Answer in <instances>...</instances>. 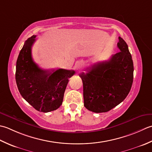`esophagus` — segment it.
<instances>
[{"mask_svg":"<svg viewBox=\"0 0 152 152\" xmlns=\"http://www.w3.org/2000/svg\"><path fill=\"white\" fill-rule=\"evenodd\" d=\"M81 67H82V65L80 64H79V65H78V69H81Z\"/></svg>","mask_w":152,"mask_h":152,"instance_id":"esophagus-1","label":"esophagus"}]
</instances>
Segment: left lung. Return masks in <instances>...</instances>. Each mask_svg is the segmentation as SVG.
<instances>
[{
	"label": "left lung",
	"instance_id": "8db88e82",
	"mask_svg": "<svg viewBox=\"0 0 152 152\" xmlns=\"http://www.w3.org/2000/svg\"><path fill=\"white\" fill-rule=\"evenodd\" d=\"M120 52L109 61L94 64L80 74L83 83L84 106L92 112L103 113L122 102L131 91L134 66L126 42L119 37Z\"/></svg>",
	"mask_w": 152,
	"mask_h": 152
}]
</instances>
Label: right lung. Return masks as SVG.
<instances>
[{
	"instance_id": "obj_1",
	"label": "right lung",
	"mask_w": 152,
	"mask_h": 152,
	"mask_svg": "<svg viewBox=\"0 0 152 152\" xmlns=\"http://www.w3.org/2000/svg\"><path fill=\"white\" fill-rule=\"evenodd\" d=\"M36 35L25 42L18 56L15 80L20 93L35 110L41 112L57 110L62 104L64 94L73 70H45L33 61L32 46Z\"/></svg>"
}]
</instances>
